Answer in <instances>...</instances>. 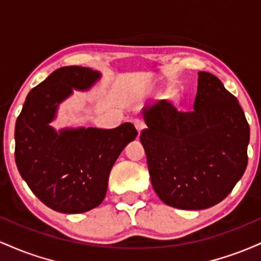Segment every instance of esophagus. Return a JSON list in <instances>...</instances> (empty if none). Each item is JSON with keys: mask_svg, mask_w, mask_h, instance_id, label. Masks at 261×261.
I'll return each instance as SVG.
<instances>
[{"mask_svg": "<svg viewBox=\"0 0 261 261\" xmlns=\"http://www.w3.org/2000/svg\"><path fill=\"white\" fill-rule=\"evenodd\" d=\"M134 125H135V127H136V130H137V133H139V135L142 133V131L145 130V127H146L145 122H143L142 120H140V119H136V120L134 121Z\"/></svg>", "mask_w": 261, "mask_h": 261, "instance_id": "obj_1", "label": "esophagus"}]
</instances>
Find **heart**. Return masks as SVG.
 <instances>
[{"label": "heart", "mask_w": 261, "mask_h": 261, "mask_svg": "<svg viewBox=\"0 0 261 261\" xmlns=\"http://www.w3.org/2000/svg\"><path fill=\"white\" fill-rule=\"evenodd\" d=\"M178 97H179V94H178V91H176V89L172 88V89H170V91L168 92V99H169V100L174 101V100L178 99Z\"/></svg>", "instance_id": "obj_1"}]
</instances>
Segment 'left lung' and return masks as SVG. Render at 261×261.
<instances>
[{"instance_id":"left-lung-1","label":"left lung","mask_w":261,"mask_h":261,"mask_svg":"<svg viewBox=\"0 0 261 261\" xmlns=\"http://www.w3.org/2000/svg\"><path fill=\"white\" fill-rule=\"evenodd\" d=\"M194 110L179 113L166 100L142 109L140 140L151 182L172 207L203 210L221 202L248 164L249 125L220 80L199 72Z\"/></svg>"}]
</instances>
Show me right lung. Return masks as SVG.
Listing matches in <instances>:
<instances>
[{
  "mask_svg": "<svg viewBox=\"0 0 261 261\" xmlns=\"http://www.w3.org/2000/svg\"><path fill=\"white\" fill-rule=\"evenodd\" d=\"M101 73L66 66L27 95L14 130L17 168L35 196L62 214H82L99 206L110 170L137 136L131 122L115 128L65 127L55 130L59 106L76 91H88Z\"/></svg>",
  "mask_w": 261,
  "mask_h": 261,
  "instance_id": "right-lung-1",
  "label": "right lung"
}]
</instances>
